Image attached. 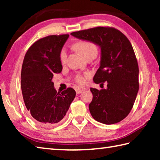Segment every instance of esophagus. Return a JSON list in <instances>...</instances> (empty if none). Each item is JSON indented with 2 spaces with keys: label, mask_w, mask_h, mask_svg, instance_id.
I'll use <instances>...</instances> for the list:
<instances>
[{
  "label": "esophagus",
  "mask_w": 160,
  "mask_h": 160,
  "mask_svg": "<svg viewBox=\"0 0 160 160\" xmlns=\"http://www.w3.org/2000/svg\"><path fill=\"white\" fill-rule=\"evenodd\" d=\"M86 90V88L85 87H76L75 88V91H76V93L77 94H80L81 92H82L83 91H85Z\"/></svg>",
  "instance_id": "1"
}]
</instances>
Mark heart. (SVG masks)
Instances as JSON below:
<instances>
[{"label":"heart","mask_w":160,"mask_h":160,"mask_svg":"<svg viewBox=\"0 0 160 160\" xmlns=\"http://www.w3.org/2000/svg\"><path fill=\"white\" fill-rule=\"evenodd\" d=\"M76 48L78 51L82 54V55L87 58L90 56H96L98 53V48L95 44L93 42L90 41H81L77 43ZM60 61L61 63L64 64L67 61V51L65 48H63L60 52ZM90 74L85 73V74H80L78 73L75 76V82L78 84H83L85 82L87 78L90 77Z\"/></svg>","instance_id":"b5f03b06"}]
</instances>
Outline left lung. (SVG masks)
I'll return each instance as SVG.
<instances>
[{"instance_id":"8db88e82","label":"left lung","mask_w":160,"mask_h":160,"mask_svg":"<svg viewBox=\"0 0 160 160\" xmlns=\"http://www.w3.org/2000/svg\"><path fill=\"white\" fill-rule=\"evenodd\" d=\"M71 34L101 48V63L93 80L101 85L107 82V89L90 88L92 116L108 125L120 122L131 112L139 90L138 64L131 42L112 27H97Z\"/></svg>"}]
</instances>
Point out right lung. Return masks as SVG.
<instances>
[{
    "mask_svg": "<svg viewBox=\"0 0 160 160\" xmlns=\"http://www.w3.org/2000/svg\"><path fill=\"white\" fill-rule=\"evenodd\" d=\"M69 34L49 35L28 48L21 70V89L27 109L37 123L50 126L66 114L75 97L68 88L62 92L53 88L54 73L62 71L60 52Z\"/></svg>",
    "mask_w": 160,
    "mask_h": 160,
    "instance_id": "right-lung-1",
    "label": "right lung"
}]
</instances>
